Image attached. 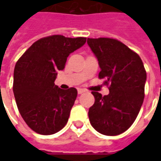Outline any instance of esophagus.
Wrapping results in <instances>:
<instances>
[{
	"label": "esophagus",
	"mask_w": 161,
	"mask_h": 161,
	"mask_svg": "<svg viewBox=\"0 0 161 161\" xmlns=\"http://www.w3.org/2000/svg\"><path fill=\"white\" fill-rule=\"evenodd\" d=\"M85 90L84 89H81V88H79V89H77V93L78 94H82V93H84V92H85Z\"/></svg>",
	"instance_id": "esophagus-1"
}]
</instances>
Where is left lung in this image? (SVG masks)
I'll use <instances>...</instances> for the list:
<instances>
[{"instance_id": "1", "label": "left lung", "mask_w": 161, "mask_h": 161, "mask_svg": "<svg viewBox=\"0 0 161 161\" xmlns=\"http://www.w3.org/2000/svg\"><path fill=\"white\" fill-rule=\"evenodd\" d=\"M87 44L97 58L109 93L92 91L95 103L89 109L91 126L102 135H117L129 128L144 100L147 72L137 53L123 43L109 38L88 39Z\"/></svg>"}]
</instances>
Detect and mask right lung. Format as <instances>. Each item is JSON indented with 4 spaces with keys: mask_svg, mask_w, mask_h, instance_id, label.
<instances>
[{
    "mask_svg": "<svg viewBox=\"0 0 161 161\" xmlns=\"http://www.w3.org/2000/svg\"><path fill=\"white\" fill-rule=\"evenodd\" d=\"M85 42L83 37H46L33 43L17 61L13 86L16 104L26 124L38 134L53 135L66 125L77 91L62 90L54 81L68 56Z\"/></svg>",
    "mask_w": 161,
    "mask_h": 161,
    "instance_id": "add662e5",
    "label": "right lung"
}]
</instances>
